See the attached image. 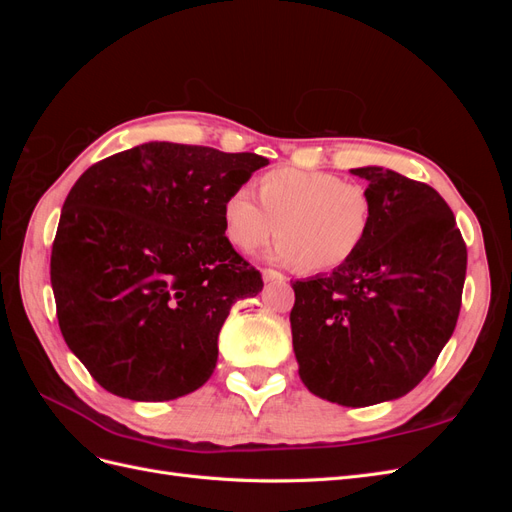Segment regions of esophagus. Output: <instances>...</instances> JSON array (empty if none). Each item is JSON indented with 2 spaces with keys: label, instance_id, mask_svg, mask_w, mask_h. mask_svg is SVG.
I'll list each match as a JSON object with an SVG mask.
<instances>
[{
  "label": "esophagus",
  "instance_id": "obj_1",
  "mask_svg": "<svg viewBox=\"0 0 512 512\" xmlns=\"http://www.w3.org/2000/svg\"><path fill=\"white\" fill-rule=\"evenodd\" d=\"M262 280L282 284V282H286V275L280 273V271H275V269H262Z\"/></svg>",
  "mask_w": 512,
  "mask_h": 512
}]
</instances>
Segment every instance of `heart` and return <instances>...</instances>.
Here are the masks:
<instances>
[{"instance_id": "b5f03b06", "label": "heart", "mask_w": 512, "mask_h": 512, "mask_svg": "<svg viewBox=\"0 0 512 512\" xmlns=\"http://www.w3.org/2000/svg\"><path fill=\"white\" fill-rule=\"evenodd\" d=\"M258 198L241 188L224 200L226 237L241 252H256L277 232L275 258L307 273L348 265L374 226L367 188L327 170H271L258 179Z\"/></svg>"}]
</instances>
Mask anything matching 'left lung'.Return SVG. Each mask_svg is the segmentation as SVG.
I'll use <instances>...</instances> for the list:
<instances>
[{"instance_id": "obj_1", "label": "left lung", "mask_w": 512, "mask_h": 512, "mask_svg": "<svg viewBox=\"0 0 512 512\" xmlns=\"http://www.w3.org/2000/svg\"><path fill=\"white\" fill-rule=\"evenodd\" d=\"M367 181L374 226L329 275L292 282V346L314 395L363 408L404 397L436 365L461 309L468 250L446 200L389 168Z\"/></svg>"}]
</instances>
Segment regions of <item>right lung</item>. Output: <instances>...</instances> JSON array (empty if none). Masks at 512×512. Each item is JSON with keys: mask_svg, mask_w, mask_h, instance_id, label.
Wrapping results in <instances>:
<instances>
[{"mask_svg": "<svg viewBox=\"0 0 512 512\" xmlns=\"http://www.w3.org/2000/svg\"><path fill=\"white\" fill-rule=\"evenodd\" d=\"M269 160L145 143L72 185L51 252L57 320L102 389L168 401L203 386L230 307L262 275L224 235V200Z\"/></svg>", "mask_w": 512, "mask_h": 512, "instance_id": "obj_1", "label": "right lung"}]
</instances>
